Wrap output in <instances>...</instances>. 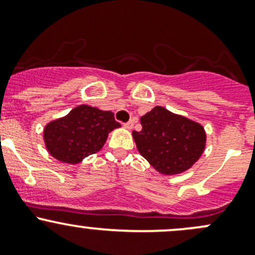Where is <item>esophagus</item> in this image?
<instances>
[{
    "mask_svg": "<svg viewBox=\"0 0 255 255\" xmlns=\"http://www.w3.org/2000/svg\"><path fill=\"white\" fill-rule=\"evenodd\" d=\"M124 127L127 128H133V119H131L130 122L125 123V124H124Z\"/></svg>",
    "mask_w": 255,
    "mask_h": 255,
    "instance_id": "obj_1",
    "label": "esophagus"
}]
</instances>
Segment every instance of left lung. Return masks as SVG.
Returning <instances> with one entry per match:
<instances>
[{
	"instance_id": "1",
	"label": "left lung",
	"mask_w": 255,
	"mask_h": 255,
	"mask_svg": "<svg viewBox=\"0 0 255 255\" xmlns=\"http://www.w3.org/2000/svg\"><path fill=\"white\" fill-rule=\"evenodd\" d=\"M140 122L141 131H132L138 152L163 175L188 170L205 150L203 128L165 108H153Z\"/></svg>"
}]
</instances>
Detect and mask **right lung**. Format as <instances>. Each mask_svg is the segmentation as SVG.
<instances>
[{
  "label": "right lung",
  "instance_id": "right-lung-1",
  "mask_svg": "<svg viewBox=\"0 0 255 255\" xmlns=\"http://www.w3.org/2000/svg\"><path fill=\"white\" fill-rule=\"evenodd\" d=\"M119 127L114 113L80 105L67 117L45 127V146L57 160L77 163L98 152L107 141L108 133Z\"/></svg>",
  "mask_w": 255,
  "mask_h": 255
}]
</instances>
